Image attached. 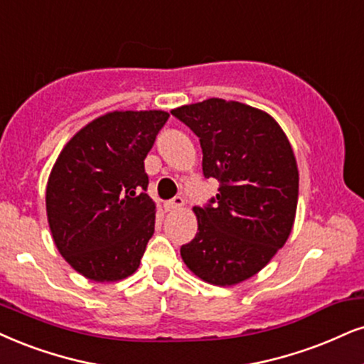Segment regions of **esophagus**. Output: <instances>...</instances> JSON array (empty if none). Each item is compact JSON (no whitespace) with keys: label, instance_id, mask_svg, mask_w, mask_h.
Wrapping results in <instances>:
<instances>
[{"label":"esophagus","instance_id":"obj_1","mask_svg":"<svg viewBox=\"0 0 364 364\" xmlns=\"http://www.w3.org/2000/svg\"><path fill=\"white\" fill-rule=\"evenodd\" d=\"M182 205H183V197L177 196V197H173L172 200H168V203H165V209H167V210H177V209H181Z\"/></svg>","mask_w":364,"mask_h":364}]
</instances>
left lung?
Instances as JSON below:
<instances>
[{"mask_svg": "<svg viewBox=\"0 0 364 364\" xmlns=\"http://www.w3.org/2000/svg\"><path fill=\"white\" fill-rule=\"evenodd\" d=\"M203 148V172L219 194L194 208L197 235L183 245L187 268L210 285L231 287L270 263L289 240L299 200V168L280 124L257 107L210 97L170 111Z\"/></svg>", "mask_w": 364, "mask_h": 364, "instance_id": "8db88e82", "label": "left lung"}]
</instances>
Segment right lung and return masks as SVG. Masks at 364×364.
Wrapping results in <instances>:
<instances>
[{"instance_id":"right-lung-1","label":"right lung","mask_w":364,"mask_h":364,"mask_svg":"<svg viewBox=\"0 0 364 364\" xmlns=\"http://www.w3.org/2000/svg\"><path fill=\"white\" fill-rule=\"evenodd\" d=\"M167 119V111H111L80 128L53 164L45 194L53 243L89 280L118 282L140 267L156 213L143 160Z\"/></svg>"}]
</instances>
